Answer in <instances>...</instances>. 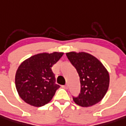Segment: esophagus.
<instances>
[{"mask_svg":"<svg viewBox=\"0 0 126 126\" xmlns=\"http://www.w3.org/2000/svg\"><path fill=\"white\" fill-rule=\"evenodd\" d=\"M62 87H63V88H64V89H68V85H65V86H62Z\"/></svg>","mask_w":126,"mask_h":126,"instance_id":"34e87169","label":"esophagus"}]
</instances>
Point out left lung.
<instances>
[{"instance_id":"8db88e82","label":"left lung","mask_w":126,"mask_h":126,"mask_svg":"<svg viewBox=\"0 0 126 126\" xmlns=\"http://www.w3.org/2000/svg\"><path fill=\"white\" fill-rule=\"evenodd\" d=\"M66 54L80 77V92L77 97L73 96L74 102L83 107L98 103L109 89L108 71L98 59L89 53L70 52Z\"/></svg>"}]
</instances>
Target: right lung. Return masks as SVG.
Listing matches in <instances>:
<instances>
[{"mask_svg":"<svg viewBox=\"0 0 126 126\" xmlns=\"http://www.w3.org/2000/svg\"><path fill=\"white\" fill-rule=\"evenodd\" d=\"M63 52L40 53L24 61L17 68L15 84L20 98L30 105L39 107L52 99L60 86L55 83L52 66Z\"/></svg>","mask_w":126,"mask_h":126,"instance_id":"add662e5","label":"right lung"}]
</instances>
